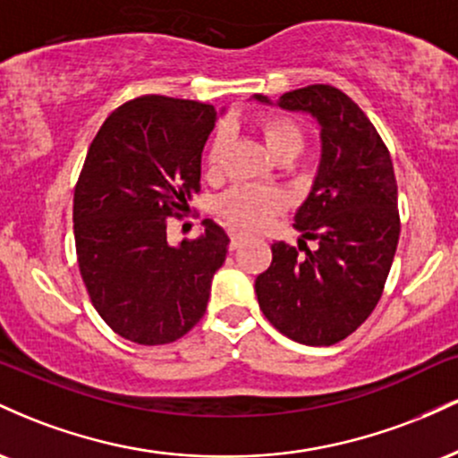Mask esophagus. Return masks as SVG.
<instances>
[{
	"instance_id": "obj_1",
	"label": "esophagus",
	"mask_w": 458,
	"mask_h": 458,
	"mask_svg": "<svg viewBox=\"0 0 458 458\" xmlns=\"http://www.w3.org/2000/svg\"><path fill=\"white\" fill-rule=\"evenodd\" d=\"M243 239H245L243 233H233V234H230V250H236V247L243 243Z\"/></svg>"
}]
</instances>
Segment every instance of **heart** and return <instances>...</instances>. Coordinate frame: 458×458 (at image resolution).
<instances>
[{
	"instance_id": "b5f03b06",
	"label": "heart",
	"mask_w": 458,
	"mask_h": 458,
	"mask_svg": "<svg viewBox=\"0 0 458 458\" xmlns=\"http://www.w3.org/2000/svg\"><path fill=\"white\" fill-rule=\"evenodd\" d=\"M260 131L267 148H269L276 159H280V157L295 159L299 152L303 150V146H306L303 129L299 127L295 120L288 118V115H265L260 120ZM228 140V131L219 129L213 135V140L208 141L207 157L204 159H207V167L211 172L217 170L219 163H222ZM282 193L277 189L262 185H234L217 202L219 215H222L225 222L239 225V228H260L271 217H276L282 211Z\"/></svg>"
}]
</instances>
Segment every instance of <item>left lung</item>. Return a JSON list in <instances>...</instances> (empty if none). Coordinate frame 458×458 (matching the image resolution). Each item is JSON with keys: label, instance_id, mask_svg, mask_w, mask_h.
Here are the masks:
<instances>
[{"label": "left lung", "instance_id": "8db88e82", "mask_svg": "<svg viewBox=\"0 0 458 458\" xmlns=\"http://www.w3.org/2000/svg\"><path fill=\"white\" fill-rule=\"evenodd\" d=\"M254 98L271 105L262 94ZM277 105L310 114L320 127L318 172L295 215V228L318 247L273 243L256 295L286 338L329 346L353 334L381 299L401 234L396 176L381 135L338 88L314 83L282 94Z\"/></svg>", "mask_w": 458, "mask_h": 458}]
</instances>
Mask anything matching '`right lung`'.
<instances>
[{"mask_svg": "<svg viewBox=\"0 0 458 458\" xmlns=\"http://www.w3.org/2000/svg\"><path fill=\"white\" fill-rule=\"evenodd\" d=\"M215 120L213 105L146 94L107 115L83 161L72 199L79 271L101 318L135 344L182 338L225 260L230 239L213 219L181 245L165 230L199 191Z\"/></svg>", "mask_w": 458, "mask_h": 458, "instance_id": "add662e5", "label": "right lung"}]
</instances>
